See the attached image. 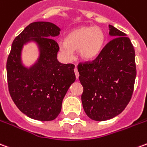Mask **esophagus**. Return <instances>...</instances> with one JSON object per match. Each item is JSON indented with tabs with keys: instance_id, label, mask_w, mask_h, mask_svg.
<instances>
[{
	"instance_id": "1",
	"label": "esophagus",
	"mask_w": 147,
	"mask_h": 147,
	"mask_svg": "<svg viewBox=\"0 0 147 147\" xmlns=\"http://www.w3.org/2000/svg\"><path fill=\"white\" fill-rule=\"evenodd\" d=\"M74 71H75V74H76V79H78V78H79V72H78V70H77L76 67H75Z\"/></svg>"
}]
</instances>
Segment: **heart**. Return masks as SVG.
I'll return each instance as SVG.
<instances>
[{"instance_id": "b5f03b06", "label": "heart", "mask_w": 147, "mask_h": 147, "mask_svg": "<svg viewBox=\"0 0 147 147\" xmlns=\"http://www.w3.org/2000/svg\"><path fill=\"white\" fill-rule=\"evenodd\" d=\"M105 36L98 27L83 26L71 31L60 44V50L64 56L71 58L72 52L79 51L80 58L84 61L96 59L102 52Z\"/></svg>"}]
</instances>
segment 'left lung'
Here are the masks:
<instances>
[{
  "label": "left lung",
  "mask_w": 147,
  "mask_h": 147,
  "mask_svg": "<svg viewBox=\"0 0 147 147\" xmlns=\"http://www.w3.org/2000/svg\"><path fill=\"white\" fill-rule=\"evenodd\" d=\"M112 40L91 61L79 63L77 68L84 88L83 107L90 119H111L122 112L129 103L136 77L135 52L130 39L109 25Z\"/></svg>",
  "instance_id": "8db88e82"
}]
</instances>
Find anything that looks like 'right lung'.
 <instances>
[{"mask_svg":"<svg viewBox=\"0 0 147 147\" xmlns=\"http://www.w3.org/2000/svg\"><path fill=\"white\" fill-rule=\"evenodd\" d=\"M59 28L50 22L38 21L28 24L13 42L6 69L10 96L20 111L31 119L51 121L61 111L64 95L76 80L72 63L57 60L59 47L53 38ZM33 39L41 49L38 63L30 69L20 62L23 45Z\"/></svg>","mask_w":147,"mask_h":147,"instance_id":"add662e5","label":"right lung"}]
</instances>
